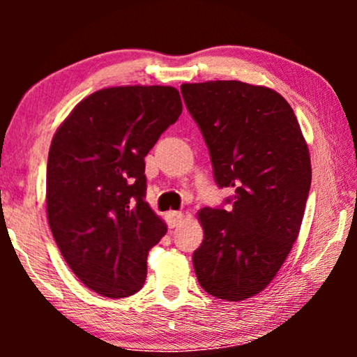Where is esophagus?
I'll use <instances>...</instances> for the list:
<instances>
[{"instance_id":"obj_1","label":"esophagus","mask_w":357,"mask_h":357,"mask_svg":"<svg viewBox=\"0 0 357 357\" xmlns=\"http://www.w3.org/2000/svg\"><path fill=\"white\" fill-rule=\"evenodd\" d=\"M165 219H167V224L169 227H177L180 222H182L183 219V214L180 211H169L165 214Z\"/></svg>"}]
</instances>
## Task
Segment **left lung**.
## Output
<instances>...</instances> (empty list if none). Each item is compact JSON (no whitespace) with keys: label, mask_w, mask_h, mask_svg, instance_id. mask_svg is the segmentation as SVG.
Listing matches in <instances>:
<instances>
[{"label":"left lung","mask_w":357,"mask_h":357,"mask_svg":"<svg viewBox=\"0 0 357 357\" xmlns=\"http://www.w3.org/2000/svg\"><path fill=\"white\" fill-rule=\"evenodd\" d=\"M185 105L208 146L232 208L198 213L204 238L193 252L199 286L245 301L270 284L299 236L312 182L301 126L282 96L241 81L182 84Z\"/></svg>","instance_id":"obj_1"}]
</instances>
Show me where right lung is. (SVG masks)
Masks as SVG:
<instances>
[{
	"mask_svg": "<svg viewBox=\"0 0 357 357\" xmlns=\"http://www.w3.org/2000/svg\"><path fill=\"white\" fill-rule=\"evenodd\" d=\"M170 86L107 87L60 125L47 164V216L73 273L97 294L128 297L167 227L146 203L144 158L178 120Z\"/></svg>",
	"mask_w": 357,
	"mask_h": 357,
	"instance_id": "right-lung-1",
	"label": "right lung"
}]
</instances>
